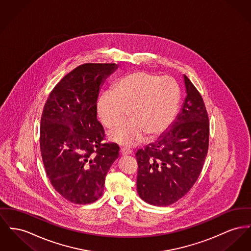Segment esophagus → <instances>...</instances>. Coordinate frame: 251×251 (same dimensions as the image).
<instances>
[{
	"instance_id": "obj_1",
	"label": "esophagus",
	"mask_w": 251,
	"mask_h": 251,
	"mask_svg": "<svg viewBox=\"0 0 251 251\" xmlns=\"http://www.w3.org/2000/svg\"><path fill=\"white\" fill-rule=\"evenodd\" d=\"M132 151L129 149H125V148H121L120 149V154L122 155H127V154H131Z\"/></svg>"
}]
</instances>
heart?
<instances>
[{
  "mask_svg": "<svg viewBox=\"0 0 251 251\" xmlns=\"http://www.w3.org/2000/svg\"><path fill=\"white\" fill-rule=\"evenodd\" d=\"M180 91L176 80L137 71L119 77L113 90L105 91L97 102V113L105 127L111 128L125 116L130 120L111 130L109 139L125 147L165 133L176 117Z\"/></svg>",
  "mask_w": 251,
  "mask_h": 251,
  "instance_id": "obj_1",
  "label": "heart"
}]
</instances>
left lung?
<instances>
[{"label":"left lung","mask_w":251,"mask_h":251,"mask_svg":"<svg viewBox=\"0 0 251 251\" xmlns=\"http://www.w3.org/2000/svg\"><path fill=\"white\" fill-rule=\"evenodd\" d=\"M187 96L171 127L144 150L136 151L137 192L153 206L176 203L192 189L203 169L209 123L203 99L184 75Z\"/></svg>","instance_id":"8db88e82"}]
</instances>
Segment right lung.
<instances>
[{
    "label": "right lung",
    "instance_id": "1",
    "mask_svg": "<svg viewBox=\"0 0 251 251\" xmlns=\"http://www.w3.org/2000/svg\"><path fill=\"white\" fill-rule=\"evenodd\" d=\"M116 63H85L61 78L43 111L40 146L47 176L54 189L74 204L97 201L105 177L118 157L117 144L102 143L97 101Z\"/></svg>",
    "mask_w": 251,
    "mask_h": 251
}]
</instances>
